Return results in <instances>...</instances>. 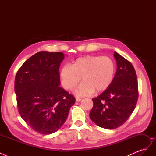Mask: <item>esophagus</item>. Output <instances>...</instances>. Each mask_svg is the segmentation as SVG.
I'll return each mask as SVG.
<instances>
[{"instance_id": "esophagus-1", "label": "esophagus", "mask_w": 156, "mask_h": 156, "mask_svg": "<svg viewBox=\"0 0 156 156\" xmlns=\"http://www.w3.org/2000/svg\"><path fill=\"white\" fill-rule=\"evenodd\" d=\"M75 101H81V98H75Z\"/></svg>"}]
</instances>
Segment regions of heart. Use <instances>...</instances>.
<instances>
[{
  "mask_svg": "<svg viewBox=\"0 0 156 156\" xmlns=\"http://www.w3.org/2000/svg\"><path fill=\"white\" fill-rule=\"evenodd\" d=\"M116 66L111 58L101 56H85L74 60L71 66L66 65L60 70L62 86L72 90L82 78L83 82L74 90L78 96H85L105 90L115 77Z\"/></svg>",
  "mask_w": 156,
  "mask_h": 156,
  "instance_id": "heart-1",
  "label": "heart"
}]
</instances>
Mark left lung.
<instances>
[{
  "label": "left lung",
  "instance_id": "1",
  "mask_svg": "<svg viewBox=\"0 0 156 156\" xmlns=\"http://www.w3.org/2000/svg\"><path fill=\"white\" fill-rule=\"evenodd\" d=\"M117 69L107 89L92 99L90 119L97 126L107 129L124 124L134 111L138 100V82L131 63L115 52Z\"/></svg>",
  "mask_w": 156,
  "mask_h": 156
}]
</instances>
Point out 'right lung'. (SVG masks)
<instances>
[{"label": "right lung", "instance_id": "right-lung-1", "mask_svg": "<svg viewBox=\"0 0 156 156\" xmlns=\"http://www.w3.org/2000/svg\"><path fill=\"white\" fill-rule=\"evenodd\" d=\"M65 57L61 52L41 51L19 69L15 79L17 108L32 129L44 135L58 131L75 101L60 87L59 68Z\"/></svg>", "mask_w": 156, "mask_h": 156}]
</instances>
